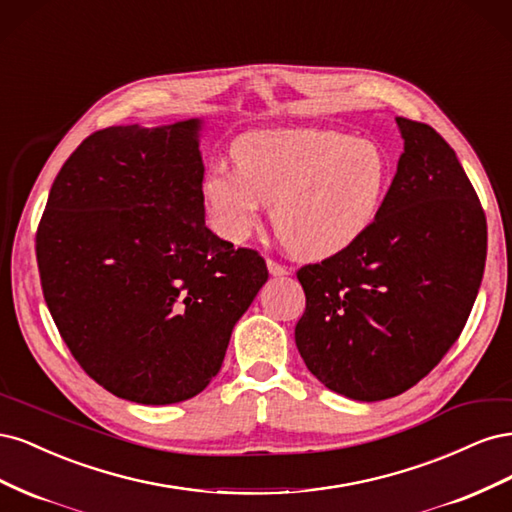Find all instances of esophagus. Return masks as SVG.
<instances>
[{"label": "esophagus", "instance_id": "34e87169", "mask_svg": "<svg viewBox=\"0 0 512 512\" xmlns=\"http://www.w3.org/2000/svg\"><path fill=\"white\" fill-rule=\"evenodd\" d=\"M267 267H269V273H271L273 277H284V275L290 273V269H288L286 265H282V262H277V260H273V258L267 260Z\"/></svg>", "mask_w": 512, "mask_h": 512}]
</instances>
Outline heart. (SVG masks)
I'll list each match as a JSON object with an SVG mask.
<instances>
[{"instance_id":"heart-1","label":"heart","mask_w":512,"mask_h":512,"mask_svg":"<svg viewBox=\"0 0 512 512\" xmlns=\"http://www.w3.org/2000/svg\"><path fill=\"white\" fill-rule=\"evenodd\" d=\"M237 170L213 168L203 200L220 235L241 243L271 203L275 235L299 258L322 260L359 241L391 181L380 145L322 130H269L232 145Z\"/></svg>"}]
</instances>
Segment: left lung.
<instances>
[{"instance_id": "left-lung-1", "label": "left lung", "mask_w": 512, "mask_h": 512, "mask_svg": "<svg viewBox=\"0 0 512 512\" xmlns=\"http://www.w3.org/2000/svg\"><path fill=\"white\" fill-rule=\"evenodd\" d=\"M404 153L382 209L344 252L297 271L294 342L327 389L380 401L423 380L457 342L480 288L487 220L457 153L397 117Z\"/></svg>"}]
</instances>
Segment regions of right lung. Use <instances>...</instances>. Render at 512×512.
<instances>
[{
  "instance_id": "obj_1",
  "label": "right lung",
  "mask_w": 512,
  "mask_h": 512,
  "mask_svg": "<svg viewBox=\"0 0 512 512\" xmlns=\"http://www.w3.org/2000/svg\"><path fill=\"white\" fill-rule=\"evenodd\" d=\"M200 119L98 130L61 166L36 232L44 301L89 378L145 406L198 395L267 262L205 226Z\"/></svg>"
}]
</instances>
